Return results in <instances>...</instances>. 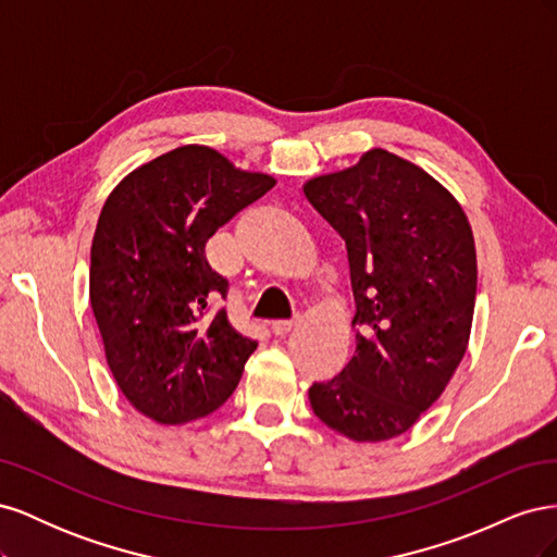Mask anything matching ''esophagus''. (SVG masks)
Instances as JSON below:
<instances>
[{"label": "esophagus", "instance_id": "esophagus-1", "mask_svg": "<svg viewBox=\"0 0 557 557\" xmlns=\"http://www.w3.org/2000/svg\"><path fill=\"white\" fill-rule=\"evenodd\" d=\"M295 323H288V320H278V323H272V334L276 339H283V336H288L293 332Z\"/></svg>", "mask_w": 557, "mask_h": 557}]
</instances>
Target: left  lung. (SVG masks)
<instances>
[{
	"label": "left lung",
	"mask_w": 557,
	"mask_h": 557,
	"mask_svg": "<svg viewBox=\"0 0 557 557\" xmlns=\"http://www.w3.org/2000/svg\"><path fill=\"white\" fill-rule=\"evenodd\" d=\"M339 232L356 299V356L309 387L313 413L352 442H387L446 391L471 332L476 248L462 207L418 164L372 148L305 183Z\"/></svg>",
	"instance_id": "1"
}]
</instances>
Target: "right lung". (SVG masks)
<instances>
[{
	"instance_id": "add662e5",
	"label": "right lung",
	"mask_w": 557,
	"mask_h": 557,
	"mask_svg": "<svg viewBox=\"0 0 557 557\" xmlns=\"http://www.w3.org/2000/svg\"><path fill=\"white\" fill-rule=\"evenodd\" d=\"M276 178L181 146L115 185L90 250V305L111 374L134 409L181 425L223 407L256 342L230 325L227 281L207 262L218 227Z\"/></svg>"
}]
</instances>
